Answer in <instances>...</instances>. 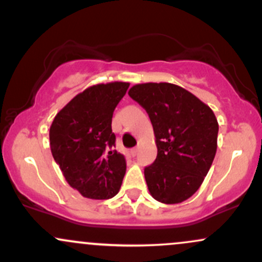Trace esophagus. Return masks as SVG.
<instances>
[{"label":"esophagus","instance_id":"34e87169","mask_svg":"<svg viewBox=\"0 0 262 262\" xmlns=\"http://www.w3.org/2000/svg\"><path fill=\"white\" fill-rule=\"evenodd\" d=\"M137 152H139V147H134V148H131L130 155H131L132 157H135L137 155Z\"/></svg>","mask_w":262,"mask_h":262}]
</instances>
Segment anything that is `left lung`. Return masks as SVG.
Instances as JSON below:
<instances>
[{
	"label": "left lung",
	"instance_id": "8db88e82",
	"mask_svg": "<svg viewBox=\"0 0 262 262\" xmlns=\"http://www.w3.org/2000/svg\"><path fill=\"white\" fill-rule=\"evenodd\" d=\"M131 98L148 114L157 157L145 168L151 196L166 205L180 204L199 190L217 148L219 123L206 103L168 82L137 83Z\"/></svg>",
	"mask_w": 262,
	"mask_h": 262
}]
</instances>
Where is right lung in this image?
<instances>
[{"label": "right lung", "mask_w": 262, "mask_h": 262, "mask_svg": "<svg viewBox=\"0 0 262 262\" xmlns=\"http://www.w3.org/2000/svg\"><path fill=\"white\" fill-rule=\"evenodd\" d=\"M130 83L115 81L87 87L61 108L50 127V147L67 184L83 198L112 199L126 172L125 157L110 148L116 136L114 110Z\"/></svg>", "instance_id": "add662e5"}]
</instances>
